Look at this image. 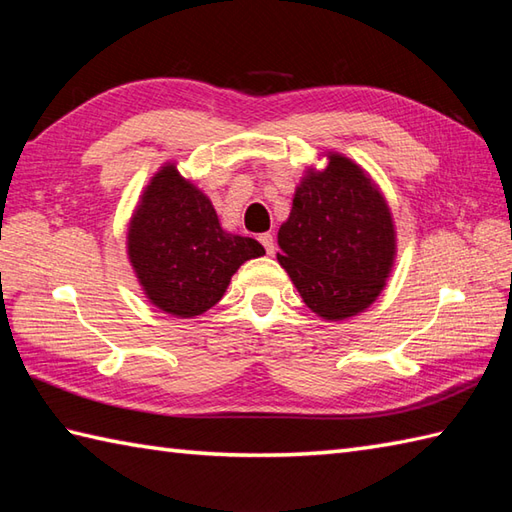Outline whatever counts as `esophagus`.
I'll use <instances>...</instances> for the list:
<instances>
[{
  "instance_id": "1",
  "label": "esophagus",
  "mask_w": 512,
  "mask_h": 512,
  "mask_svg": "<svg viewBox=\"0 0 512 512\" xmlns=\"http://www.w3.org/2000/svg\"><path fill=\"white\" fill-rule=\"evenodd\" d=\"M259 242H262V246L266 248L268 255H275V237H273V233L259 235Z\"/></svg>"
}]
</instances>
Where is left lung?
Listing matches in <instances>:
<instances>
[{"label": "left lung", "instance_id": "left-lung-1", "mask_svg": "<svg viewBox=\"0 0 512 512\" xmlns=\"http://www.w3.org/2000/svg\"><path fill=\"white\" fill-rule=\"evenodd\" d=\"M308 167L281 224L277 259L303 303L325 321L356 317L378 299L396 259V228L369 173L328 151Z\"/></svg>", "mask_w": 512, "mask_h": 512}]
</instances>
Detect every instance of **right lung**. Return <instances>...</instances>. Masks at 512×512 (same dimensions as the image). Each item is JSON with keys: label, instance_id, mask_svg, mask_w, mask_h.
Listing matches in <instances>:
<instances>
[{"label": "right lung", "instance_id": "add662e5", "mask_svg": "<svg viewBox=\"0 0 512 512\" xmlns=\"http://www.w3.org/2000/svg\"><path fill=\"white\" fill-rule=\"evenodd\" d=\"M266 255L253 237L226 233L209 200L162 165L140 195L127 228V257L147 299L178 319L200 317L231 284L237 268Z\"/></svg>", "mask_w": 512, "mask_h": 512}]
</instances>
